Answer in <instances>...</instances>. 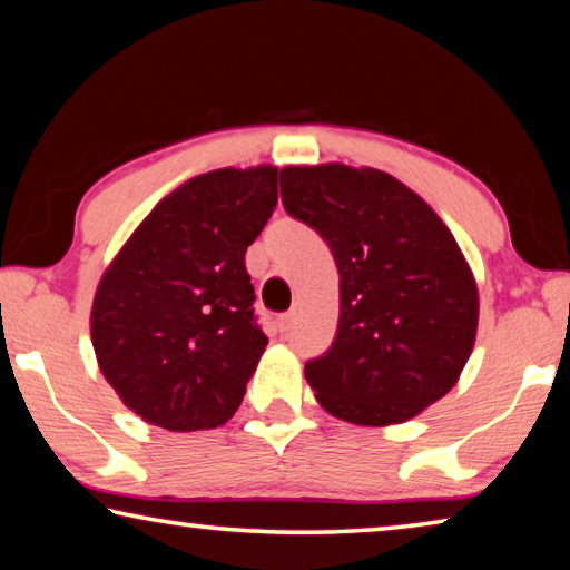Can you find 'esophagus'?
<instances>
[{"label":"esophagus","instance_id":"obj_1","mask_svg":"<svg viewBox=\"0 0 570 570\" xmlns=\"http://www.w3.org/2000/svg\"><path fill=\"white\" fill-rule=\"evenodd\" d=\"M294 322H296L294 312H286V314L278 316V330H282L284 334H286V332H292V330H294Z\"/></svg>","mask_w":570,"mask_h":570}]
</instances>
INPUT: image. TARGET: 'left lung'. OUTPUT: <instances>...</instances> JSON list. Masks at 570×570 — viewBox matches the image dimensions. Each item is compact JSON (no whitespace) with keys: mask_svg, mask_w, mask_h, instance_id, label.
<instances>
[{"mask_svg":"<svg viewBox=\"0 0 570 570\" xmlns=\"http://www.w3.org/2000/svg\"><path fill=\"white\" fill-rule=\"evenodd\" d=\"M278 183L286 214L330 244L340 272L336 336L304 370L316 402L366 428L417 417L475 344L478 284L455 236L377 168L286 166Z\"/></svg>","mask_w":570,"mask_h":570,"instance_id":"1","label":"left lung"}]
</instances>
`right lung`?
Masks as SVG:
<instances>
[{
  "label": "right lung",
  "instance_id": "1",
  "mask_svg": "<svg viewBox=\"0 0 570 570\" xmlns=\"http://www.w3.org/2000/svg\"><path fill=\"white\" fill-rule=\"evenodd\" d=\"M278 168H220L168 193L92 298L100 372L128 410L170 432L228 422L266 350L246 248L278 204Z\"/></svg>",
  "mask_w": 570,
  "mask_h": 570
}]
</instances>
